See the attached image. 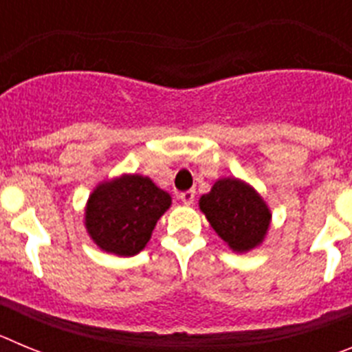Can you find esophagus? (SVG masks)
<instances>
[{
    "mask_svg": "<svg viewBox=\"0 0 352 352\" xmlns=\"http://www.w3.org/2000/svg\"><path fill=\"white\" fill-rule=\"evenodd\" d=\"M194 199H195L194 190H186V192H182V194H179V201H182L183 204H192L194 203Z\"/></svg>",
    "mask_w": 352,
    "mask_h": 352,
    "instance_id": "obj_1",
    "label": "esophagus"
}]
</instances>
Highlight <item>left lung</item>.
Returning a JSON list of instances; mask_svg holds the SVG:
<instances>
[{"mask_svg":"<svg viewBox=\"0 0 352 352\" xmlns=\"http://www.w3.org/2000/svg\"><path fill=\"white\" fill-rule=\"evenodd\" d=\"M199 210L236 254L261 247L272 226V210L263 195L234 176L217 179L199 199Z\"/></svg>","mask_w":352,"mask_h":352,"instance_id":"8db88e82","label":"left lung"}]
</instances>
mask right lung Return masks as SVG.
Wrapping results in <instances>:
<instances>
[{
    "label": "right lung",
    "instance_id": "obj_1",
    "mask_svg": "<svg viewBox=\"0 0 352 352\" xmlns=\"http://www.w3.org/2000/svg\"><path fill=\"white\" fill-rule=\"evenodd\" d=\"M170 204V195L148 176L120 174L93 188L84 208V227L100 250L118 257L138 256Z\"/></svg>",
    "mask_w": 352,
    "mask_h": 352
}]
</instances>
